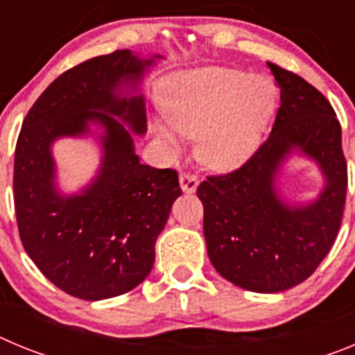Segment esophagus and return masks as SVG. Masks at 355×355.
Instances as JSON below:
<instances>
[{"label":"esophagus","instance_id":"esophagus-1","mask_svg":"<svg viewBox=\"0 0 355 355\" xmlns=\"http://www.w3.org/2000/svg\"><path fill=\"white\" fill-rule=\"evenodd\" d=\"M180 184H181V190H183V192L193 193L197 190L199 180H197L196 174H181Z\"/></svg>","mask_w":355,"mask_h":355}]
</instances>
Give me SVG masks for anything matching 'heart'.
<instances>
[{
	"instance_id": "obj_1",
	"label": "heart",
	"mask_w": 355,
	"mask_h": 355,
	"mask_svg": "<svg viewBox=\"0 0 355 355\" xmlns=\"http://www.w3.org/2000/svg\"><path fill=\"white\" fill-rule=\"evenodd\" d=\"M275 101L272 80L236 69L211 67L188 72L171 87L156 135L171 150L181 137H196L197 155L208 167H236L252 153Z\"/></svg>"
}]
</instances>
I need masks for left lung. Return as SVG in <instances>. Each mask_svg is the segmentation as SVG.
<instances>
[{
	"mask_svg": "<svg viewBox=\"0 0 355 355\" xmlns=\"http://www.w3.org/2000/svg\"><path fill=\"white\" fill-rule=\"evenodd\" d=\"M268 67L281 89L268 139L240 168L208 175L197 188L209 261L222 277L258 293L293 288L316 270L338 236L349 184L331 103L295 72ZM293 150L315 159L326 178L311 205H288L275 188L278 167Z\"/></svg>",
	"mask_w": 355,
	"mask_h": 355,
	"instance_id": "left-lung-1",
	"label": "left lung"
}]
</instances>
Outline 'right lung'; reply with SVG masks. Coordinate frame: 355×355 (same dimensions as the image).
Wrapping results in <instances>:
<instances>
[{"label": "right lung", "instance_id": "add662e5", "mask_svg": "<svg viewBox=\"0 0 355 355\" xmlns=\"http://www.w3.org/2000/svg\"><path fill=\"white\" fill-rule=\"evenodd\" d=\"M153 58L117 49L69 69L40 94L19 133V236L37 268L78 299H110L139 286L181 196L178 172L140 163L124 128L126 122L133 133H146L144 96L124 90H137ZM90 123L103 128L102 167L81 194L65 198L54 187L51 146L60 136H83Z\"/></svg>", "mask_w": 355, "mask_h": 355}]
</instances>
